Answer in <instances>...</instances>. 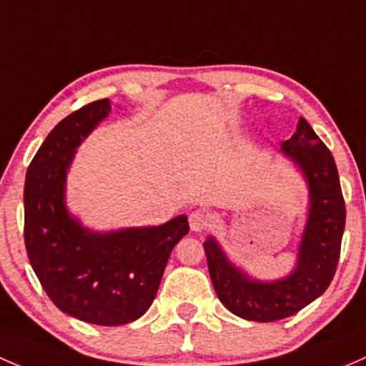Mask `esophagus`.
Segmentation results:
<instances>
[{"mask_svg": "<svg viewBox=\"0 0 366 366\" xmlns=\"http://www.w3.org/2000/svg\"><path fill=\"white\" fill-rule=\"evenodd\" d=\"M188 222H190L192 231L201 232V231H204L206 227H209L211 217L206 213L204 209H195V211H192L190 217H188Z\"/></svg>", "mask_w": 366, "mask_h": 366, "instance_id": "esophagus-1", "label": "esophagus"}]
</instances>
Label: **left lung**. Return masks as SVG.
Returning a JSON list of instances; mask_svg holds the SVG:
<instances>
[{
  "label": "left lung",
  "mask_w": 366,
  "mask_h": 366,
  "mask_svg": "<svg viewBox=\"0 0 366 366\" xmlns=\"http://www.w3.org/2000/svg\"><path fill=\"white\" fill-rule=\"evenodd\" d=\"M282 153L300 167L310 199L295 269L280 280H255L229 261L217 239L204 241L218 300L247 321L273 322L297 314L326 291L340 257L345 202L333 155L305 118L295 135L282 142Z\"/></svg>",
  "instance_id": "obj_1"
}]
</instances>
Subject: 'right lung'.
<instances>
[{
    "mask_svg": "<svg viewBox=\"0 0 366 366\" xmlns=\"http://www.w3.org/2000/svg\"><path fill=\"white\" fill-rule=\"evenodd\" d=\"M111 112L92 102L54 127L26 172L24 243L33 271L52 303L79 321L119 326L146 314L169 255L188 232L184 214L157 227L95 232L71 217L66 172L75 149Z\"/></svg>",
    "mask_w": 366,
    "mask_h": 366,
    "instance_id": "obj_1",
    "label": "right lung"
}]
</instances>
